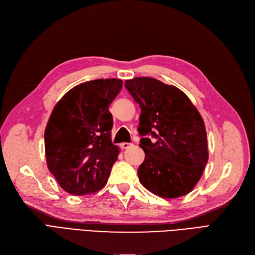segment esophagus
<instances>
[{"label":"esophagus","instance_id":"1","mask_svg":"<svg viewBox=\"0 0 255 255\" xmlns=\"http://www.w3.org/2000/svg\"><path fill=\"white\" fill-rule=\"evenodd\" d=\"M131 145H132L131 143H126V142H124V143L121 144V147H122L123 149H127V148H129V147H130Z\"/></svg>","mask_w":255,"mask_h":255}]
</instances>
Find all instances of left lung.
Segmentation results:
<instances>
[{
	"label": "left lung",
	"mask_w": 255,
	"mask_h": 255,
	"mask_svg": "<svg viewBox=\"0 0 255 255\" xmlns=\"http://www.w3.org/2000/svg\"><path fill=\"white\" fill-rule=\"evenodd\" d=\"M125 87L141 108L137 130L145 159L137 169L139 182L162 198L191 193L209 159L199 111L181 90L158 79L135 77ZM148 134L155 139L146 138Z\"/></svg>",
	"instance_id": "obj_1"
}]
</instances>
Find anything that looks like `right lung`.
I'll return each instance as SVG.
<instances>
[{
	"mask_svg": "<svg viewBox=\"0 0 255 255\" xmlns=\"http://www.w3.org/2000/svg\"><path fill=\"white\" fill-rule=\"evenodd\" d=\"M123 87L121 79H95L72 88L56 104L44 132L48 170L63 190L75 196L103 188L118 160L111 142L108 108Z\"/></svg>",
	"mask_w": 255,
	"mask_h": 255,
	"instance_id": "add662e5",
	"label": "right lung"
}]
</instances>
